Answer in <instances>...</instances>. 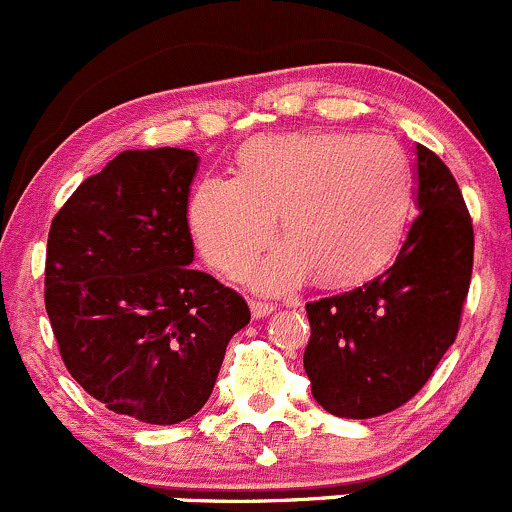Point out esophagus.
I'll return each instance as SVG.
<instances>
[{
    "label": "esophagus",
    "mask_w": 512,
    "mask_h": 512,
    "mask_svg": "<svg viewBox=\"0 0 512 512\" xmlns=\"http://www.w3.org/2000/svg\"><path fill=\"white\" fill-rule=\"evenodd\" d=\"M249 308H251V315H254L256 320L266 318L268 313H273V303H266V300H249Z\"/></svg>",
    "instance_id": "34e87169"
}]
</instances>
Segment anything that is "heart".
Returning <instances> with one entry per match:
<instances>
[{
	"label": "heart",
	"mask_w": 512,
	"mask_h": 512,
	"mask_svg": "<svg viewBox=\"0 0 512 512\" xmlns=\"http://www.w3.org/2000/svg\"><path fill=\"white\" fill-rule=\"evenodd\" d=\"M412 189L407 152L389 135H273L239 152V177L197 184L189 229L209 266L241 276L278 214L286 244L251 271L261 291H288L313 271L328 286H355L397 254Z\"/></svg>",
	"instance_id": "1"
}]
</instances>
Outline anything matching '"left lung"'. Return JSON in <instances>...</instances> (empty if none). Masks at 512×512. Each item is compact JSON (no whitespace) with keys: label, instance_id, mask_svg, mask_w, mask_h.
<instances>
[{"label":"left lung","instance_id":"1","mask_svg":"<svg viewBox=\"0 0 512 512\" xmlns=\"http://www.w3.org/2000/svg\"><path fill=\"white\" fill-rule=\"evenodd\" d=\"M416 219L382 276L305 305L303 367L325 412L372 419L429 382L461 325L473 224L449 167L416 145Z\"/></svg>","mask_w":512,"mask_h":512}]
</instances>
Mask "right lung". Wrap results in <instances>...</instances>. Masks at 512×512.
<instances>
[{
    "label": "right lung",
    "mask_w": 512,
    "mask_h": 512,
    "mask_svg": "<svg viewBox=\"0 0 512 512\" xmlns=\"http://www.w3.org/2000/svg\"><path fill=\"white\" fill-rule=\"evenodd\" d=\"M192 150H125L51 221L46 313L71 377L115 414L177 424L207 404L229 340L249 325L239 293L194 271Z\"/></svg>",
    "instance_id": "obj_1"
}]
</instances>
